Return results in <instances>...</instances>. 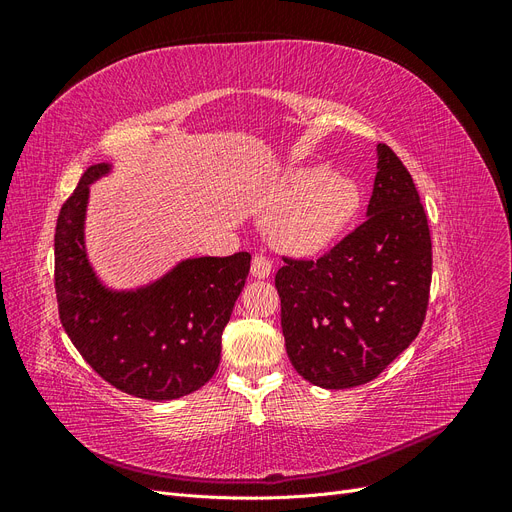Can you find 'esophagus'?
<instances>
[{
    "label": "esophagus",
    "mask_w": 512,
    "mask_h": 512,
    "mask_svg": "<svg viewBox=\"0 0 512 512\" xmlns=\"http://www.w3.org/2000/svg\"><path fill=\"white\" fill-rule=\"evenodd\" d=\"M271 267L273 265H271V260L267 256L256 254L252 258V275L258 277V280H265V277H269L271 275Z\"/></svg>",
    "instance_id": "obj_1"
}]
</instances>
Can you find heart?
<instances>
[{"label":"heart","mask_w":512,"mask_h":512,"mask_svg":"<svg viewBox=\"0 0 512 512\" xmlns=\"http://www.w3.org/2000/svg\"><path fill=\"white\" fill-rule=\"evenodd\" d=\"M363 194L350 177L327 166H301L286 177L277 209L275 241L297 254H316L342 235L361 211Z\"/></svg>","instance_id":"heart-1"}]
</instances>
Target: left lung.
I'll return each instance as SVG.
<instances>
[{
  "instance_id": "left-lung-1",
  "label": "left lung",
  "mask_w": 512,
  "mask_h": 512,
  "mask_svg": "<svg viewBox=\"0 0 512 512\" xmlns=\"http://www.w3.org/2000/svg\"><path fill=\"white\" fill-rule=\"evenodd\" d=\"M367 220L318 260L284 258L275 275L288 359L322 389H352L382 374L423 327L431 237L414 181L378 145Z\"/></svg>"
}]
</instances>
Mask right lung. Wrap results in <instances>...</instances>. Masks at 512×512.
Listing matches in <instances>:
<instances>
[{"label":"right lung","instance_id":"add662e5","mask_svg":"<svg viewBox=\"0 0 512 512\" xmlns=\"http://www.w3.org/2000/svg\"><path fill=\"white\" fill-rule=\"evenodd\" d=\"M111 164L87 168L59 211L55 292L59 318L83 359L115 389L170 401L198 391L220 365L222 333L252 256L185 258L147 286L108 288L85 247L89 185Z\"/></svg>","mask_w":512,"mask_h":512}]
</instances>
